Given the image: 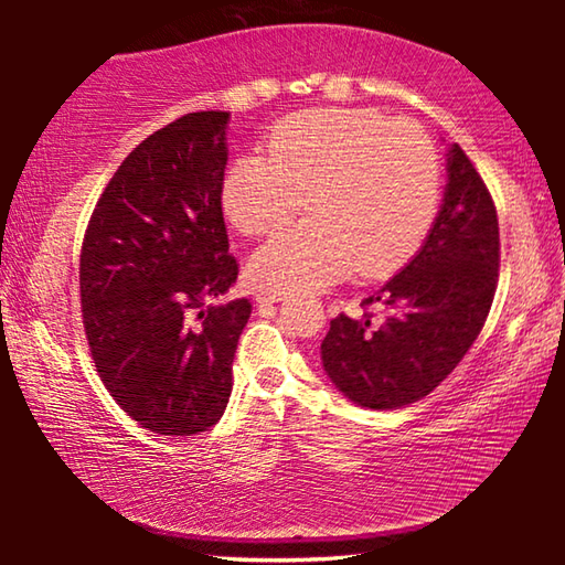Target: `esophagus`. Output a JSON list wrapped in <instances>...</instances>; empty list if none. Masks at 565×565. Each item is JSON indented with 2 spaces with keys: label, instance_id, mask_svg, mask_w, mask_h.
I'll use <instances>...</instances> for the list:
<instances>
[{
  "label": "esophagus",
  "instance_id": "esophagus-1",
  "mask_svg": "<svg viewBox=\"0 0 565 565\" xmlns=\"http://www.w3.org/2000/svg\"><path fill=\"white\" fill-rule=\"evenodd\" d=\"M286 299H289V296L281 294V291H271V289L256 294V301H259V303H279V301H286Z\"/></svg>",
  "mask_w": 565,
  "mask_h": 565
}]
</instances>
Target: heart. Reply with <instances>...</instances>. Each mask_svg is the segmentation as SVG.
Masks as SVG:
<instances>
[{
  "label": "heart",
  "mask_w": 565,
  "mask_h": 565,
  "mask_svg": "<svg viewBox=\"0 0 565 565\" xmlns=\"http://www.w3.org/2000/svg\"><path fill=\"white\" fill-rule=\"evenodd\" d=\"M438 157L426 134L374 109H309L276 121L266 157L224 169L226 222L264 236L299 212L311 218L256 248L252 276L281 294L317 291L359 269L388 276L411 262L438 212Z\"/></svg>",
  "instance_id": "heart-1"
}]
</instances>
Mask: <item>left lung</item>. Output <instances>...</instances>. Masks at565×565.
Wrapping results in <instances>:
<instances>
[{
    "label": "left lung",
    "mask_w": 565,
    "mask_h": 565,
    "mask_svg": "<svg viewBox=\"0 0 565 565\" xmlns=\"http://www.w3.org/2000/svg\"><path fill=\"white\" fill-rule=\"evenodd\" d=\"M444 204L424 246L363 306L391 309L339 313L321 341L323 371L363 408H401L441 384L466 356L499 284V216L471 159L458 145L446 154Z\"/></svg>",
    "instance_id": "obj_1"
}]
</instances>
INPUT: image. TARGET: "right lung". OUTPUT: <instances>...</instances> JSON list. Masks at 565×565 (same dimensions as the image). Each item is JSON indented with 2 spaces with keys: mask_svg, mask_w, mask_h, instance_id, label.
Returning <instances> with one entry per match:
<instances>
[{
  "mask_svg": "<svg viewBox=\"0 0 565 565\" xmlns=\"http://www.w3.org/2000/svg\"><path fill=\"white\" fill-rule=\"evenodd\" d=\"M228 111H194L114 171L79 259L84 331L114 401L149 431L194 436L222 418L252 303H216L238 264L218 186Z\"/></svg>",
  "mask_w": 565,
  "mask_h": 565,
  "instance_id": "obj_1",
  "label": "right lung"
}]
</instances>
